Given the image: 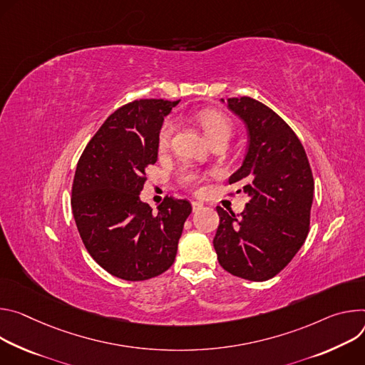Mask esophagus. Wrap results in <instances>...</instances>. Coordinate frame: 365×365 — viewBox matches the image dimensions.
<instances>
[{"label":"esophagus","mask_w":365,"mask_h":365,"mask_svg":"<svg viewBox=\"0 0 365 365\" xmlns=\"http://www.w3.org/2000/svg\"><path fill=\"white\" fill-rule=\"evenodd\" d=\"M191 206H192V212H198L200 209H203V203H200V201H192Z\"/></svg>","instance_id":"34e87169"}]
</instances>
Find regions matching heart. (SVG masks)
Masks as SVG:
<instances>
[{
	"mask_svg": "<svg viewBox=\"0 0 365 365\" xmlns=\"http://www.w3.org/2000/svg\"><path fill=\"white\" fill-rule=\"evenodd\" d=\"M195 120L198 121V125L201 126V129L205 130L206 136L210 139V142L220 139V138H230L233 126L232 121L220 111L217 110H200L195 113ZM175 130V123L173 118H167L164 123H162L159 133H158V148L159 150H164L168 148L173 135ZM178 181L181 185L188 187V188H198V185L203 181V177L200 174H197L195 171L191 170H182L178 173Z\"/></svg>",
	"mask_w": 365,
	"mask_h": 365,
	"instance_id": "1",
	"label": "heart"
}]
</instances>
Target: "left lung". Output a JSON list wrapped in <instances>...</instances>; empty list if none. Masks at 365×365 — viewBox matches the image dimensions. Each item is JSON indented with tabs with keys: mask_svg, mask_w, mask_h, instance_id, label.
<instances>
[{
	"mask_svg": "<svg viewBox=\"0 0 365 365\" xmlns=\"http://www.w3.org/2000/svg\"><path fill=\"white\" fill-rule=\"evenodd\" d=\"M227 107L250 133L244 164L229 184H244L250 201L237 216L217 206L220 223L213 245L227 272L265 281L286 268L304 244L313 174L300 139L275 111L251 97L227 98Z\"/></svg>",
	"mask_w": 365,
	"mask_h": 365,
	"instance_id": "left-lung-1",
	"label": "left lung"
}]
</instances>
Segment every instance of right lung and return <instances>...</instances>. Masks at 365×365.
<instances>
[{
	"mask_svg": "<svg viewBox=\"0 0 365 365\" xmlns=\"http://www.w3.org/2000/svg\"><path fill=\"white\" fill-rule=\"evenodd\" d=\"M178 103L150 98L121 106L78 160L71 206L79 236L94 261L121 279L143 281L165 272L191 213L187 200L167 195L152 213L139 198L145 170L158 159L164 115Z\"/></svg>",
	"mask_w": 365,
	"mask_h": 365,
	"instance_id": "1",
	"label": "right lung"
}]
</instances>
